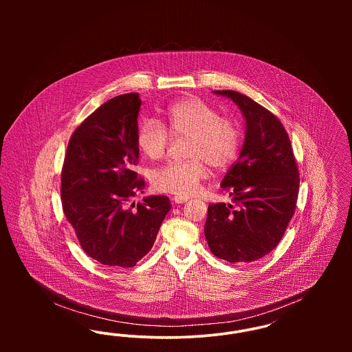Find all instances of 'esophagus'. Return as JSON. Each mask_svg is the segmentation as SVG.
<instances>
[{"label":"esophagus","mask_w":352,"mask_h":352,"mask_svg":"<svg viewBox=\"0 0 352 352\" xmlns=\"http://www.w3.org/2000/svg\"><path fill=\"white\" fill-rule=\"evenodd\" d=\"M171 201H173V203H175V204H181V203L188 201V198L187 197H173Z\"/></svg>","instance_id":"34e87169"}]
</instances>
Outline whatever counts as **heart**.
I'll use <instances>...</instances> for the list:
<instances>
[{
  "instance_id": "1",
  "label": "heart",
  "mask_w": 352,
  "mask_h": 352,
  "mask_svg": "<svg viewBox=\"0 0 352 352\" xmlns=\"http://www.w3.org/2000/svg\"><path fill=\"white\" fill-rule=\"evenodd\" d=\"M168 129L157 120H144L137 131V146L151 160L164 157L170 133L187 135L188 161L168 162L151 171L157 191L188 197L197 192L208 175L207 164L217 170L228 168L240 146V129L234 120L220 118L218 111L198 98L174 101L165 111Z\"/></svg>"
}]
</instances>
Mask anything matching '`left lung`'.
<instances>
[{
  "label": "left lung",
  "instance_id": "left-lung-1",
  "mask_svg": "<svg viewBox=\"0 0 352 352\" xmlns=\"http://www.w3.org/2000/svg\"><path fill=\"white\" fill-rule=\"evenodd\" d=\"M214 94L237 105L245 132L239 158L220 184L232 201L208 206L204 236L219 258L251 263L283 239L296 210L300 174L278 118L236 91Z\"/></svg>",
  "mask_w": 352,
  "mask_h": 352
}]
</instances>
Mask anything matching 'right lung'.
<instances>
[{
	"label": "right lung",
	"instance_id": "obj_1",
	"mask_svg": "<svg viewBox=\"0 0 352 352\" xmlns=\"http://www.w3.org/2000/svg\"><path fill=\"white\" fill-rule=\"evenodd\" d=\"M141 99L120 95L84 120L68 142L62 170V204L83 251L102 265L134 267L151 251L171 204L151 195L128 207L144 181L137 131Z\"/></svg>",
	"mask_w": 352,
	"mask_h": 352
}]
</instances>
